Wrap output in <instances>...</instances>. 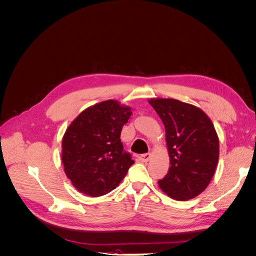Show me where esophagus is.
<instances>
[{"label": "esophagus", "instance_id": "esophagus-1", "mask_svg": "<svg viewBox=\"0 0 256 256\" xmlns=\"http://www.w3.org/2000/svg\"><path fill=\"white\" fill-rule=\"evenodd\" d=\"M152 158V154L150 152H147V154H143L141 156H138V160L142 161V162H147L150 161Z\"/></svg>", "mask_w": 256, "mask_h": 256}]
</instances>
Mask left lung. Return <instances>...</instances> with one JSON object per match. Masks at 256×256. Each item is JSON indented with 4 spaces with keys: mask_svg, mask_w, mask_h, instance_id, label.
<instances>
[{
    "mask_svg": "<svg viewBox=\"0 0 256 256\" xmlns=\"http://www.w3.org/2000/svg\"><path fill=\"white\" fill-rule=\"evenodd\" d=\"M148 104L166 128L170 164L158 182L160 189L176 200L200 194L218 164L219 138L214 124L200 108L172 98H152Z\"/></svg>",
    "mask_w": 256,
    "mask_h": 256,
    "instance_id": "left-lung-1",
    "label": "left lung"
}]
</instances>
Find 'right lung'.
<instances>
[{"label": "right lung", "mask_w": 256, "mask_h": 256, "mask_svg": "<svg viewBox=\"0 0 256 256\" xmlns=\"http://www.w3.org/2000/svg\"><path fill=\"white\" fill-rule=\"evenodd\" d=\"M131 108L106 100L82 111L66 129L62 162L74 187L92 198L111 192L134 164L120 142Z\"/></svg>", "instance_id": "1"}]
</instances>
